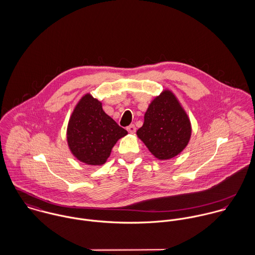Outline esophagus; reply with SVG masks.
<instances>
[{
	"mask_svg": "<svg viewBox=\"0 0 255 255\" xmlns=\"http://www.w3.org/2000/svg\"><path fill=\"white\" fill-rule=\"evenodd\" d=\"M127 130H128L129 133H134L135 130H136V128H135L134 125H130V126H128V127L127 128Z\"/></svg>",
	"mask_w": 255,
	"mask_h": 255,
	"instance_id": "1",
	"label": "esophagus"
}]
</instances>
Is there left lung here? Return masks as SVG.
Instances as JSON below:
<instances>
[{
    "mask_svg": "<svg viewBox=\"0 0 255 255\" xmlns=\"http://www.w3.org/2000/svg\"><path fill=\"white\" fill-rule=\"evenodd\" d=\"M137 137L158 160L179 155L191 136V124L176 95L165 89L149 104Z\"/></svg>",
    "mask_w": 255,
    "mask_h": 255,
    "instance_id": "obj_1",
    "label": "left lung"
}]
</instances>
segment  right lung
<instances>
[{
  "label": "right lung",
  "mask_w": 255,
  "mask_h": 255,
  "mask_svg": "<svg viewBox=\"0 0 255 255\" xmlns=\"http://www.w3.org/2000/svg\"><path fill=\"white\" fill-rule=\"evenodd\" d=\"M127 134L128 131L104 112L101 101L87 93L72 113L67 141L78 161L90 166H101L106 163L117 141Z\"/></svg>",
  "instance_id": "right-lung-1"
}]
</instances>
